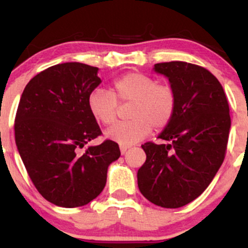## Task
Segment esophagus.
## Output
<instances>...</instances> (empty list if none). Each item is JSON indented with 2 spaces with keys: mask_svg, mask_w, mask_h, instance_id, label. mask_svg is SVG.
<instances>
[{
  "mask_svg": "<svg viewBox=\"0 0 248 248\" xmlns=\"http://www.w3.org/2000/svg\"><path fill=\"white\" fill-rule=\"evenodd\" d=\"M129 148H130L129 144H120V152H121L122 155H124V154L126 153L127 150L129 149Z\"/></svg>",
  "mask_w": 248,
  "mask_h": 248,
  "instance_id": "34e87169",
  "label": "esophagus"
}]
</instances>
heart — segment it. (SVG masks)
<instances>
[{
	"label": "heart",
	"instance_id": "1",
	"mask_svg": "<svg viewBox=\"0 0 248 248\" xmlns=\"http://www.w3.org/2000/svg\"><path fill=\"white\" fill-rule=\"evenodd\" d=\"M114 94L95 88L87 98L91 115L102 124H113L118 115V100L133 102L130 121L119 122L107 129L106 136L120 143L130 144L143 140L152 132L166 128L172 121L177 107V95L171 85L160 84L141 72H128L114 79Z\"/></svg>",
	"mask_w": 248,
	"mask_h": 248
}]
</instances>
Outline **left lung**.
<instances>
[{
	"mask_svg": "<svg viewBox=\"0 0 248 248\" xmlns=\"http://www.w3.org/2000/svg\"><path fill=\"white\" fill-rule=\"evenodd\" d=\"M177 95L172 121L142 144L147 160L138 171L142 195L155 205L177 209L201 196L225 158L231 118L224 88L205 67L186 62L155 64Z\"/></svg>",
	"mask_w": 248,
	"mask_h": 248,
	"instance_id": "left-lung-1",
	"label": "left lung"
}]
</instances>
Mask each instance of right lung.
<instances>
[{
    "label": "right lung",
    "instance_id": "right-lung-1",
    "mask_svg": "<svg viewBox=\"0 0 248 248\" xmlns=\"http://www.w3.org/2000/svg\"><path fill=\"white\" fill-rule=\"evenodd\" d=\"M98 67L53 65L25 86L15 116V141L38 192L62 207L86 205L106 186L107 169L120 157L116 142L82 148L101 135L87 106L100 84Z\"/></svg>",
    "mask_w": 248,
    "mask_h": 248
}]
</instances>
